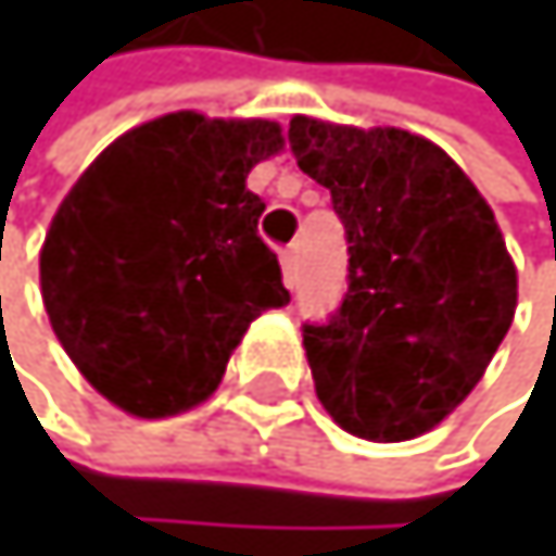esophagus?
Listing matches in <instances>:
<instances>
[{"mask_svg":"<svg viewBox=\"0 0 556 556\" xmlns=\"http://www.w3.org/2000/svg\"><path fill=\"white\" fill-rule=\"evenodd\" d=\"M280 263H283V283L293 290V287H296V250H293V247L283 250V253H280Z\"/></svg>","mask_w":556,"mask_h":556,"instance_id":"esophagus-1","label":"esophagus"}]
</instances>
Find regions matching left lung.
<instances>
[{
	"label": "left lung",
	"instance_id": "8db88e82",
	"mask_svg": "<svg viewBox=\"0 0 556 556\" xmlns=\"http://www.w3.org/2000/svg\"><path fill=\"white\" fill-rule=\"evenodd\" d=\"M296 166L330 189L346 229V293L303 324L324 410L353 437L433 430L480 383L517 309V269L494 210L424 136L290 119Z\"/></svg>",
	"mask_w": 556,
	"mask_h": 556
}]
</instances>
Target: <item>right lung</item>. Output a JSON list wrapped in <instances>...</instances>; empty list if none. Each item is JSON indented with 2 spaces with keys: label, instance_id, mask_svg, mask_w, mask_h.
Listing matches in <instances>:
<instances>
[{
  "label": "right lung",
  "instance_id": "obj_1",
  "mask_svg": "<svg viewBox=\"0 0 556 556\" xmlns=\"http://www.w3.org/2000/svg\"><path fill=\"white\" fill-rule=\"evenodd\" d=\"M280 149L269 119L169 113L105 146L55 210L39 253L49 324L119 410L197 407L253 319L290 303L247 189Z\"/></svg>",
  "mask_w": 556,
  "mask_h": 556
}]
</instances>
